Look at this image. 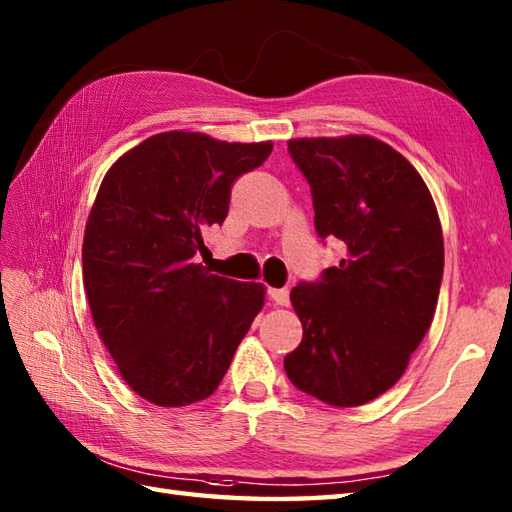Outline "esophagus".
<instances>
[{"label":"esophagus","mask_w":512,"mask_h":512,"mask_svg":"<svg viewBox=\"0 0 512 512\" xmlns=\"http://www.w3.org/2000/svg\"><path fill=\"white\" fill-rule=\"evenodd\" d=\"M268 297L273 299L277 306H288V303H290L288 288H268Z\"/></svg>","instance_id":"34e87169"}]
</instances>
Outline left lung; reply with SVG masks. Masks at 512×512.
Masks as SVG:
<instances>
[{
	"instance_id": "8db88e82",
	"label": "left lung",
	"mask_w": 512,
	"mask_h": 512,
	"mask_svg": "<svg viewBox=\"0 0 512 512\" xmlns=\"http://www.w3.org/2000/svg\"><path fill=\"white\" fill-rule=\"evenodd\" d=\"M288 154L310 184L317 235L345 257L292 288L303 339L286 374L325 405H365L398 383L436 314L440 217L420 173L372 136L299 138Z\"/></svg>"
}]
</instances>
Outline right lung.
Here are the masks:
<instances>
[{"label":"right lung","instance_id":"obj_1","mask_svg":"<svg viewBox=\"0 0 512 512\" xmlns=\"http://www.w3.org/2000/svg\"><path fill=\"white\" fill-rule=\"evenodd\" d=\"M273 143L165 132L105 173L83 237V286L125 383L158 407L209 398L264 306L262 284L211 275L202 231Z\"/></svg>","mask_w":512,"mask_h":512}]
</instances>
